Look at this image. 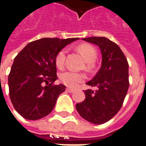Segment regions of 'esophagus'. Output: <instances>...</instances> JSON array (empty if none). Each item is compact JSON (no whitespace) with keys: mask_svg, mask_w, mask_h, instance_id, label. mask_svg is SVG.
I'll return each mask as SVG.
<instances>
[{"mask_svg":"<svg viewBox=\"0 0 146 146\" xmlns=\"http://www.w3.org/2000/svg\"><path fill=\"white\" fill-rule=\"evenodd\" d=\"M66 91L68 92H70V93H73L74 92V90L73 89H71V88H66Z\"/></svg>","mask_w":146,"mask_h":146,"instance_id":"esophagus-1","label":"esophagus"}]
</instances>
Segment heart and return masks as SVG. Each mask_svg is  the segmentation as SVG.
<instances>
[{"label": "heart", "mask_w": 146, "mask_h": 146, "mask_svg": "<svg viewBox=\"0 0 146 146\" xmlns=\"http://www.w3.org/2000/svg\"><path fill=\"white\" fill-rule=\"evenodd\" d=\"M76 50L81 54L83 58L86 61V68L88 70H91L94 67V62L97 58L98 52L95 48L89 44H81L76 47ZM65 57H66V51L61 50L58 52L55 57V65L58 69L63 68L65 64ZM85 78V76L83 73H73L71 71H66L61 73L59 76L61 82L65 85L70 88H75L78 85V84L82 82Z\"/></svg>", "instance_id": "1"}]
</instances>
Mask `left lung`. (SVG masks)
<instances>
[{
  "instance_id": "obj_1",
  "label": "left lung",
  "mask_w": 146,
  "mask_h": 146,
  "mask_svg": "<svg viewBox=\"0 0 146 146\" xmlns=\"http://www.w3.org/2000/svg\"><path fill=\"white\" fill-rule=\"evenodd\" d=\"M83 40L100 48L102 62L95 77L87 83L95 91L85 90V99L77 103L76 109L88 122L102 124L112 119L123 106L129 88L128 62L119 46L106 37Z\"/></svg>"
}]
</instances>
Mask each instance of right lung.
I'll list each match as a JSON object with an SVG mask.
<instances>
[{
    "mask_svg": "<svg viewBox=\"0 0 146 146\" xmlns=\"http://www.w3.org/2000/svg\"><path fill=\"white\" fill-rule=\"evenodd\" d=\"M78 38H41L29 43L15 58L8 75L9 95L15 110L25 119L48 116L58 97L65 92L57 80L55 57L66 45Z\"/></svg>",
    "mask_w": 146,
    "mask_h": 146,
    "instance_id": "right-lung-1",
    "label": "right lung"
}]
</instances>
